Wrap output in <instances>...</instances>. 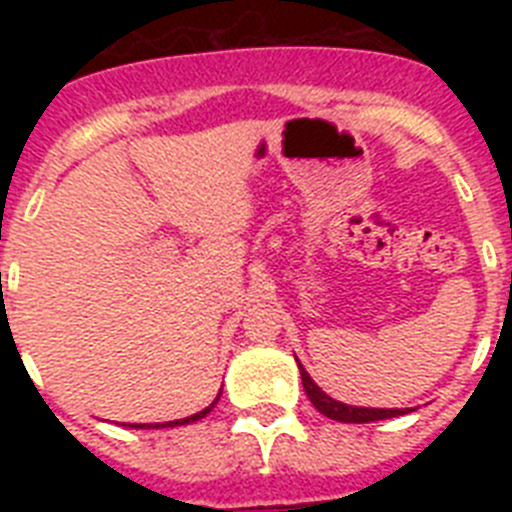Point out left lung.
<instances>
[{
  "label": "left lung",
  "instance_id": "8db88e82",
  "mask_svg": "<svg viewBox=\"0 0 512 512\" xmlns=\"http://www.w3.org/2000/svg\"><path fill=\"white\" fill-rule=\"evenodd\" d=\"M297 366H300V377L302 387H305L310 402L318 408V413H323L325 418L338 420V423H372V420H387L397 418V415H405L410 408H359V405H346L341 400H333L330 395H325L318 384L312 382L310 374L305 372V366L297 359Z\"/></svg>",
  "mask_w": 512,
  "mask_h": 512
}]
</instances>
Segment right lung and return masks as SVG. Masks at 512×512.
<instances>
[{"instance_id": "obj_1", "label": "right lung", "mask_w": 512, "mask_h": 512, "mask_svg": "<svg viewBox=\"0 0 512 512\" xmlns=\"http://www.w3.org/2000/svg\"><path fill=\"white\" fill-rule=\"evenodd\" d=\"M220 395H223V390L217 392V397L215 400L210 402V405H207L205 410H200V413H194V415H189V418H179V420H169V423H130V428H176V425H187V423H194V420H200V418H205L207 413H210L212 408H215L217 405V400H220Z\"/></svg>"}]
</instances>
